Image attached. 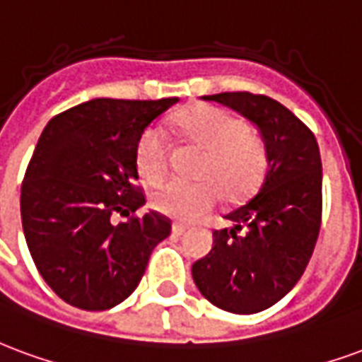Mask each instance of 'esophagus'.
<instances>
[{
	"mask_svg": "<svg viewBox=\"0 0 362 362\" xmlns=\"http://www.w3.org/2000/svg\"><path fill=\"white\" fill-rule=\"evenodd\" d=\"M187 226H183V223H173V228H171V233H173V235H183L185 231H187Z\"/></svg>",
	"mask_w": 362,
	"mask_h": 362,
	"instance_id": "34e87169",
	"label": "esophagus"
}]
</instances>
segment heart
Returning a JSON list of instances; mask_svg holds the SVG:
<instances>
[{
	"label": "heart",
	"mask_w": 362,
	"mask_h": 362,
	"mask_svg": "<svg viewBox=\"0 0 362 362\" xmlns=\"http://www.w3.org/2000/svg\"><path fill=\"white\" fill-rule=\"evenodd\" d=\"M175 127L191 146L202 150L194 168L199 181L160 185L150 197L154 210L173 220L194 221L206 216L220 197L235 202L260 187L268 170L266 144L235 115L200 105L177 115ZM168 152L162 129H144L134 150V163L142 177L160 183L168 175Z\"/></svg>",
	"instance_id": "obj_1"
}]
</instances>
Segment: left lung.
<instances>
[{"instance_id":"left-lung-1","label":"left lung","mask_w":362,"mask_h":362,"mask_svg":"<svg viewBox=\"0 0 362 362\" xmlns=\"http://www.w3.org/2000/svg\"><path fill=\"white\" fill-rule=\"evenodd\" d=\"M257 125L268 170L255 197L226 216L212 250L192 264V279L212 305L255 315L284 299L313 257L322 221V162L315 134L286 105L262 94L202 96Z\"/></svg>"}]
</instances>
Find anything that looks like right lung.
I'll return each mask as SVG.
<instances>
[{"mask_svg":"<svg viewBox=\"0 0 362 362\" xmlns=\"http://www.w3.org/2000/svg\"><path fill=\"white\" fill-rule=\"evenodd\" d=\"M177 102L96 98L44 127L21 187V220L40 276L73 307L119 305L171 233L162 214H131L146 202L134 185L136 141ZM113 213L129 220L115 224Z\"/></svg>","mask_w":362,"mask_h":362,"instance_id":"obj_1","label":"right lung"}]
</instances>
